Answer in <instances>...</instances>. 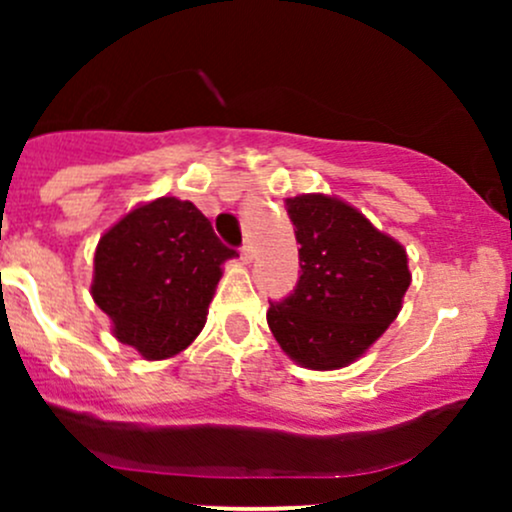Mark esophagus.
I'll list each match as a JSON object with an SVG mask.
<instances>
[{"label": "esophagus", "instance_id": "1", "mask_svg": "<svg viewBox=\"0 0 512 512\" xmlns=\"http://www.w3.org/2000/svg\"><path fill=\"white\" fill-rule=\"evenodd\" d=\"M240 257H243V262H252L255 260V248H252V243H243V248H240Z\"/></svg>", "mask_w": 512, "mask_h": 512}]
</instances>
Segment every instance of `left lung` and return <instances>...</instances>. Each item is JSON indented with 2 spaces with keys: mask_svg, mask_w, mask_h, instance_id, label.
Masks as SVG:
<instances>
[{
  "mask_svg": "<svg viewBox=\"0 0 512 512\" xmlns=\"http://www.w3.org/2000/svg\"><path fill=\"white\" fill-rule=\"evenodd\" d=\"M286 211L301 243V276L289 296L269 303V330L305 368L349 366L402 308L407 252L334 197L286 199Z\"/></svg>",
  "mask_w": 512,
  "mask_h": 512,
  "instance_id": "obj_1",
  "label": "left lung"
}]
</instances>
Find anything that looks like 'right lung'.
<instances>
[{
	"mask_svg": "<svg viewBox=\"0 0 512 512\" xmlns=\"http://www.w3.org/2000/svg\"><path fill=\"white\" fill-rule=\"evenodd\" d=\"M236 255L195 204L161 197L101 238L93 301L122 344L156 361L175 356L202 332L221 264Z\"/></svg>",
	"mask_w": 512,
	"mask_h": 512,
	"instance_id": "add662e5",
	"label": "right lung"
}]
</instances>
